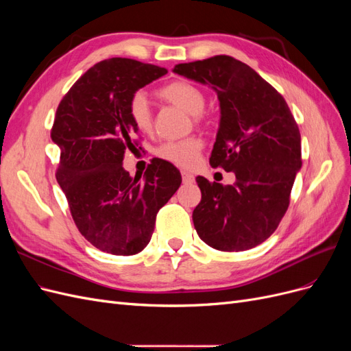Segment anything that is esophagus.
Returning <instances> with one entry per match:
<instances>
[{"mask_svg":"<svg viewBox=\"0 0 351 351\" xmlns=\"http://www.w3.org/2000/svg\"><path fill=\"white\" fill-rule=\"evenodd\" d=\"M182 178H183L184 184H192L195 182V176L187 173V171H182Z\"/></svg>","mask_w":351,"mask_h":351,"instance_id":"esophagus-1","label":"esophagus"}]
</instances>
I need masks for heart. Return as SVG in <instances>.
Returning a JSON list of instances; mask_svg holds the SVG:
<instances>
[{
  "mask_svg": "<svg viewBox=\"0 0 351 351\" xmlns=\"http://www.w3.org/2000/svg\"><path fill=\"white\" fill-rule=\"evenodd\" d=\"M158 97L193 115L196 121L200 120V114L204 112L206 105L205 93L196 84L186 80H174L164 84L162 88L158 89ZM127 111H129L130 121L141 133L146 134L152 130V110L143 93L139 92L133 95ZM202 146L204 143L197 137H187L183 141L162 143L156 149V155L169 164L182 168H192L199 161Z\"/></svg>",
  "mask_w": 351,
  "mask_h": 351,
  "instance_id": "b5f03b06",
  "label": "heart"
}]
</instances>
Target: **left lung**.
Returning a JSON list of instances; mask_svg holds the SVG:
<instances>
[{"mask_svg": "<svg viewBox=\"0 0 351 351\" xmlns=\"http://www.w3.org/2000/svg\"><path fill=\"white\" fill-rule=\"evenodd\" d=\"M173 71L215 90L221 119L209 164L236 176L228 186L196 178L197 234L222 252L256 247L277 230L302 168L300 132L289 105L256 71L228 56Z\"/></svg>", "mask_w": 351, "mask_h": 351, "instance_id": "1", "label": "left lung"}]
</instances>
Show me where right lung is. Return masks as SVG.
Here are the masks:
<instances>
[{"instance_id":"obj_1","label":"right lung","mask_w":351,"mask_h":351,"mask_svg":"<svg viewBox=\"0 0 351 351\" xmlns=\"http://www.w3.org/2000/svg\"><path fill=\"white\" fill-rule=\"evenodd\" d=\"M167 70L110 58L90 67L60 102L51 139L60 147L57 182L82 236L117 256L142 252L151 241L158 210L182 184L178 169L155 159L141 177L123 168L136 149L129 102Z\"/></svg>"}]
</instances>
